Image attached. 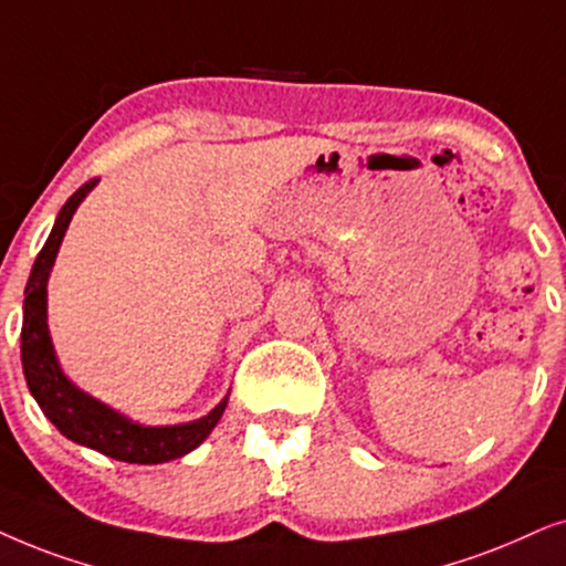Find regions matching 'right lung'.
Masks as SVG:
<instances>
[{"instance_id": "right-lung-1", "label": "right lung", "mask_w": 566, "mask_h": 566, "mask_svg": "<svg viewBox=\"0 0 566 566\" xmlns=\"http://www.w3.org/2000/svg\"><path fill=\"white\" fill-rule=\"evenodd\" d=\"M97 186L90 180L77 188L59 212L46 245L41 248L38 259L30 269V279L25 287V303H22V334H20V359L30 396L35 398L41 411L46 413L59 432L66 440L85 446L90 450L124 463H168L176 458L191 453L207 440L209 432L222 419L228 396L214 406L207 417L184 421V424L149 427L139 424L124 413L111 409L108 403L97 401L80 386L66 378L62 365H59L54 342L49 334V276L54 269L56 253L62 248L74 212L85 201V196Z\"/></svg>"}]
</instances>
